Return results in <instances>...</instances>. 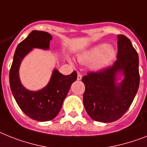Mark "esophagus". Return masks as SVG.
I'll list each match as a JSON object with an SVG mask.
<instances>
[{"instance_id":"esophagus-1","label":"esophagus","mask_w":147,"mask_h":147,"mask_svg":"<svg viewBox=\"0 0 147 147\" xmlns=\"http://www.w3.org/2000/svg\"><path fill=\"white\" fill-rule=\"evenodd\" d=\"M81 78H82V76H81V74H80V73H78L77 80H78V81H80V80H81Z\"/></svg>"}]
</instances>
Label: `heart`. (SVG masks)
Masks as SVG:
<instances>
[{"label":"heart","instance_id":"obj_1","mask_svg":"<svg viewBox=\"0 0 147 147\" xmlns=\"http://www.w3.org/2000/svg\"><path fill=\"white\" fill-rule=\"evenodd\" d=\"M115 56L116 52L113 47L101 44L82 53L78 57V60L83 63H91L90 67L92 69L100 70L108 66Z\"/></svg>","mask_w":147,"mask_h":147}]
</instances>
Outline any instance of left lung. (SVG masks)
I'll return each instance as SVG.
<instances>
[{"label":"left lung","instance_id":"left-lung-1","mask_svg":"<svg viewBox=\"0 0 147 147\" xmlns=\"http://www.w3.org/2000/svg\"><path fill=\"white\" fill-rule=\"evenodd\" d=\"M117 60L111 66L97 71H90L82 78L85 85L83 101L89 116L95 121L111 123L119 119L128 111L139 87L138 55L130 39L117 35ZM118 71L125 78L117 85Z\"/></svg>","mask_w":147,"mask_h":147}]
</instances>
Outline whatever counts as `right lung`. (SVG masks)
<instances>
[{
    "label": "right lung",
    "instance_id": "add662e5",
    "mask_svg": "<svg viewBox=\"0 0 147 147\" xmlns=\"http://www.w3.org/2000/svg\"><path fill=\"white\" fill-rule=\"evenodd\" d=\"M51 39L47 32L33 30L17 46L9 71L11 91L18 105L28 117L40 122L49 121L58 114L71 84L77 79L76 71L63 76L55 69L49 84L41 90L33 92L22 86L18 77L22 59L34 48L49 49Z\"/></svg>",
    "mask_w": 147,
    "mask_h": 147
}]
</instances>
